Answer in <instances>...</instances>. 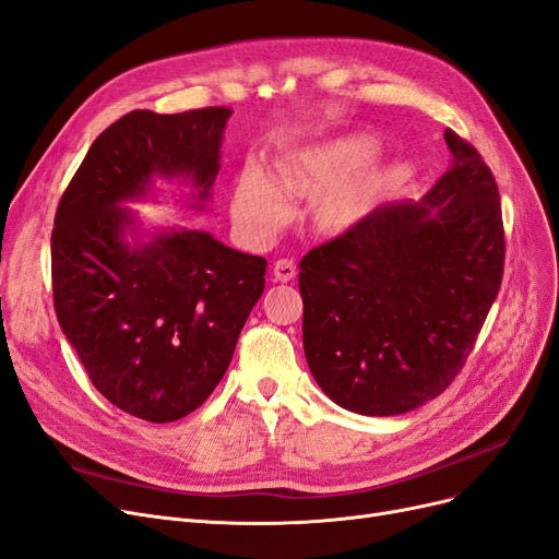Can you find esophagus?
<instances>
[{
    "label": "esophagus",
    "instance_id": "34e87169",
    "mask_svg": "<svg viewBox=\"0 0 559 559\" xmlns=\"http://www.w3.org/2000/svg\"><path fill=\"white\" fill-rule=\"evenodd\" d=\"M272 274H274V281H278V283H287V281H293V278L297 276V264H295V260L281 258V260H276V262H274V266H272Z\"/></svg>",
    "mask_w": 559,
    "mask_h": 559
}]
</instances>
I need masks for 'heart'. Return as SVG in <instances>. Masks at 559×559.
<instances>
[{
  "instance_id": "1",
  "label": "heart",
  "mask_w": 559,
  "mask_h": 559,
  "mask_svg": "<svg viewBox=\"0 0 559 559\" xmlns=\"http://www.w3.org/2000/svg\"><path fill=\"white\" fill-rule=\"evenodd\" d=\"M391 180L379 136L354 130L285 153L274 164V182L258 168L241 171L233 187V219L249 233L283 222L285 199H314L310 219L326 235L356 228L377 207Z\"/></svg>"
}]
</instances>
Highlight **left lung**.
<instances>
[{"instance_id": "8db88e82", "label": "left lung", "mask_w": 559, "mask_h": 559, "mask_svg": "<svg viewBox=\"0 0 559 559\" xmlns=\"http://www.w3.org/2000/svg\"><path fill=\"white\" fill-rule=\"evenodd\" d=\"M443 136L450 168L420 201L379 205L299 262L308 368L352 414L400 416L439 397L498 297V185L471 143Z\"/></svg>"}]
</instances>
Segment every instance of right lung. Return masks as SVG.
Returning <instances> with one entry per match:
<instances>
[{
    "label": "right lung",
    "instance_id": "1",
    "mask_svg": "<svg viewBox=\"0 0 559 559\" xmlns=\"http://www.w3.org/2000/svg\"><path fill=\"white\" fill-rule=\"evenodd\" d=\"M230 114H126L93 141L57 210L61 331L93 385L148 423L180 420L210 397L264 289V258L205 230L151 226L130 210L164 197L157 180H178L191 193L174 203L203 212Z\"/></svg>",
    "mask_w": 559,
    "mask_h": 559
}]
</instances>
